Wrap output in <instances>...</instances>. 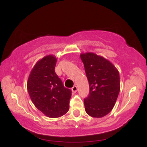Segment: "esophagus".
Wrapping results in <instances>:
<instances>
[{
	"label": "esophagus",
	"mask_w": 147,
	"mask_h": 147,
	"mask_svg": "<svg viewBox=\"0 0 147 147\" xmlns=\"http://www.w3.org/2000/svg\"><path fill=\"white\" fill-rule=\"evenodd\" d=\"M77 91V87L76 86H74L72 88V92H73V93H75Z\"/></svg>",
	"instance_id": "1"
}]
</instances>
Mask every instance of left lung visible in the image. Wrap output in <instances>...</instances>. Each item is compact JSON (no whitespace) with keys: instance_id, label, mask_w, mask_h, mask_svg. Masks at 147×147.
<instances>
[{"instance_id":"1","label":"left lung","mask_w":147,"mask_h":147,"mask_svg":"<svg viewBox=\"0 0 147 147\" xmlns=\"http://www.w3.org/2000/svg\"><path fill=\"white\" fill-rule=\"evenodd\" d=\"M80 57L90 87L88 97L84 99L86 112L92 117H103L117 101L120 90L119 71L111 61L93 52L81 53Z\"/></svg>"}]
</instances>
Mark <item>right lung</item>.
<instances>
[{
    "label": "right lung",
    "instance_id": "1",
    "mask_svg": "<svg viewBox=\"0 0 147 147\" xmlns=\"http://www.w3.org/2000/svg\"><path fill=\"white\" fill-rule=\"evenodd\" d=\"M57 59L49 55L36 62L28 77L27 89L32 102L45 116L61 117L69 110L71 90L55 73Z\"/></svg>",
    "mask_w": 147,
    "mask_h": 147
}]
</instances>
